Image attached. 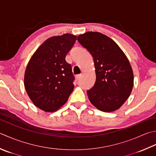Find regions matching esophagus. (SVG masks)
Instances as JSON below:
<instances>
[{"label":"esophagus","instance_id":"1","mask_svg":"<svg viewBox=\"0 0 156 156\" xmlns=\"http://www.w3.org/2000/svg\"><path fill=\"white\" fill-rule=\"evenodd\" d=\"M80 78H81V75H80V74H78V75H76V76H75L76 80H77V81L80 80Z\"/></svg>","mask_w":156,"mask_h":156}]
</instances>
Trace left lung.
I'll return each mask as SVG.
<instances>
[{
  "instance_id": "8db88e82",
  "label": "left lung",
  "mask_w": 156,
  "mask_h": 156,
  "mask_svg": "<svg viewBox=\"0 0 156 156\" xmlns=\"http://www.w3.org/2000/svg\"><path fill=\"white\" fill-rule=\"evenodd\" d=\"M77 40L93 56L95 67V83L87 90L90 103L102 112L116 110L133 87V72L127 57L112 38L100 32H88Z\"/></svg>"
}]
</instances>
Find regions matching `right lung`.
<instances>
[{"label":"right lung","mask_w":156,"mask_h":156,"mask_svg":"<svg viewBox=\"0 0 156 156\" xmlns=\"http://www.w3.org/2000/svg\"><path fill=\"white\" fill-rule=\"evenodd\" d=\"M76 38L65 34L48 38L27 63L24 75L26 90L34 104L46 112L59 109L74 90L72 66L65 58Z\"/></svg>","instance_id":"1"}]
</instances>
